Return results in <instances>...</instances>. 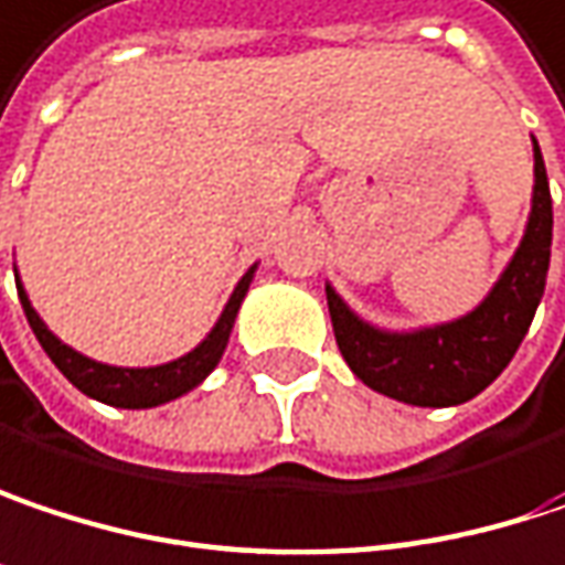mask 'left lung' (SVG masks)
I'll return each instance as SVG.
<instances>
[{"instance_id": "1", "label": "left lung", "mask_w": 565, "mask_h": 565, "mask_svg": "<svg viewBox=\"0 0 565 565\" xmlns=\"http://www.w3.org/2000/svg\"><path fill=\"white\" fill-rule=\"evenodd\" d=\"M553 242V200L534 138V196L527 230L486 300L459 320L420 330H382L327 284L335 345L359 382L414 407H456L482 394L514 359L537 313Z\"/></svg>"}]
</instances>
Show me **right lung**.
<instances>
[{
  "mask_svg": "<svg viewBox=\"0 0 565 565\" xmlns=\"http://www.w3.org/2000/svg\"><path fill=\"white\" fill-rule=\"evenodd\" d=\"M255 268L252 265L242 281L235 284L230 303L223 307L216 327L206 333V339L200 345H193L186 355H180L174 362H164V365H148V369H122V365H106V362H96L89 355H83L77 349H71L67 342H61L57 335L47 330V323L38 317V310L31 307L22 278L15 275L19 284V297H22V307H25L28 327L34 330L41 349L47 352V359L61 369V375L79 387L86 397L93 401H103V404H113V407H129V411H145V407H158V404H168L180 394L193 391L196 385H203V379L220 365L223 352H226V342H230L232 323L238 317V307L248 294V284L255 278Z\"/></svg>",
  "mask_w": 565,
  "mask_h": 565,
  "instance_id": "right-lung-1",
  "label": "right lung"
}]
</instances>
